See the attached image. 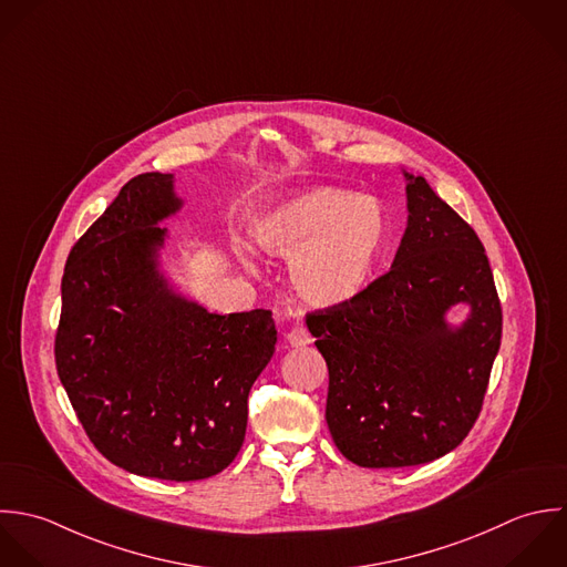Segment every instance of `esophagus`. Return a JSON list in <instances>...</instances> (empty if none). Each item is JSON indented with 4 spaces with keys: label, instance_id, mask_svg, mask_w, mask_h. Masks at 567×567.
I'll return each instance as SVG.
<instances>
[{
    "label": "esophagus",
    "instance_id": "34e87169",
    "mask_svg": "<svg viewBox=\"0 0 567 567\" xmlns=\"http://www.w3.org/2000/svg\"><path fill=\"white\" fill-rule=\"evenodd\" d=\"M285 341H287L289 346H293V348H300V346L311 343V336L307 333V329H305L300 322H296V324L285 333Z\"/></svg>",
    "mask_w": 567,
    "mask_h": 567
}]
</instances>
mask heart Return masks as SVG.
<instances>
[{"instance_id":"obj_1","label":"heart","mask_w":567,"mask_h":567,"mask_svg":"<svg viewBox=\"0 0 567 567\" xmlns=\"http://www.w3.org/2000/svg\"><path fill=\"white\" fill-rule=\"evenodd\" d=\"M258 245L291 260V287L316 309H340L370 285L390 240L385 208L372 197L316 186L289 195L256 227ZM254 271V262L245 258Z\"/></svg>"}]
</instances>
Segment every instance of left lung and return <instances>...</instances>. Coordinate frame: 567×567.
<instances>
[{
    "instance_id": "obj_1",
    "label": "left lung",
    "mask_w": 567,
    "mask_h": 567,
    "mask_svg": "<svg viewBox=\"0 0 567 567\" xmlns=\"http://www.w3.org/2000/svg\"><path fill=\"white\" fill-rule=\"evenodd\" d=\"M405 177L408 226L394 262L354 302L309 316L329 365L327 423L350 462L414 466L473 427L502 340L484 247L425 177ZM464 306L460 321L449 313Z\"/></svg>"
}]
</instances>
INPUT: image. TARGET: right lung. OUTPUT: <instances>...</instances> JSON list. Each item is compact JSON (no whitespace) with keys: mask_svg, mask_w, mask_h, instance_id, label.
<instances>
[{"mask_svg":"<svg viewBox=\"0 0 567 567\" xmlns=\"http://www.w3.org/2000/svg\"><path fill=\"white\" fill-rule=\"evenodd\" d=\"M182 208L173 173L122 186L68 256L54 357L99 452L135 475L193 482L240 452L278 333L271 311L210 313L171 278L162 224Z\"/></svg>","mask_w":567,"mask_h":567,"instance_id":"obj_1","label":"right lung"}]
</instances>
